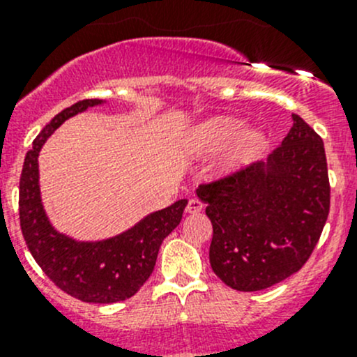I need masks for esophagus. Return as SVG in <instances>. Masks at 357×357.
<instances>
[{"instance_id": "obj_1", "label": "esophagus", "mask_w": 357, "mask_h": 357, "mask_svg": "<svg viewBox=\"0 0 357 357\" xmlns=\"http://www.w3.org/2000/svg\"><path fill=\"white\" fill-rule=\"evenodd\" d=\"M202 208H204V204L197 199H190L188 205H186V212H188V214H195V212H200Z\"/></svg>"}]
</instances>
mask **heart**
Returning <instances> with one entry per match:
<instances>
[{"instance_id": "heart-1", "label": "heart", "mask_w": 357, "mask_h": 357, "mask_svg": "<svg viewBox=\"0 0 357 357\" xmlns=\"http://www.w3.org/2000/svg\"><path fill=\"white\" fill-rule=\"evenodd\" d=\"M266 146V135L257 128H245L242 119L215 115L190 129L185 152L190 158H208L222 152L219 172L228 174L245 167Z\"/></svg>"}]
</instances>
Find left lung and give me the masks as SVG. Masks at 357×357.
Wrapping results in <instances>:
<instances>
[{
    "mask_svg": "<svg viewBox=\"0 0 357 357\" xmlns=\"http://www.w3.org/2000/svg\"><path fill=\"white\" fill-rule=\"evenodd\" d=\"M291 121L268 162L197 188L214 231L212 271L235 290H264L297 273L328 218L323 139L298 115Z\"/></svg>",
    "mask_w": 357,
    "mask_h": 357,
    "instance_id": "1",
    "label": "left lung"
}]
</instances>
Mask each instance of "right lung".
<instances>
[{
  "instance_id": "obj_1",
  "label": "right lung",
  "mask_w": 357,
  "mask_h": 357,
  "mask_svg": "<svg viewBox=\"0 0 357 357\" xmlns=\"http://www.w3.org/2000/svg\"><path fill=\"white\" fill-rule=\"evenodd\" d=\"M105 100H82L45 126L25 155L20 176V228L32 257L59 289L93 304H112L132 297L155 268L158 248L181 222L188 200L145 215L132 228L98 242H79L56 231L46 215L39 190L38 157L46 139L67 119L103 105Z\"/></svg>"
}]
</instances>
